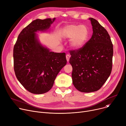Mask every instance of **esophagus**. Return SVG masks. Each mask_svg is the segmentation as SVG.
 <instances>
[{"label":"esophagus","mask_w":126,"mask_h":126,"mask_svg":"<svg viewBox=\"0 0 126 126\" xmlns=\"http://www.w3.org/2000/svg\"><path fill=\"white\" fill-rule=\"evenodd\" d=\"M70 57V56L69 55H66V60H67V62L69 61Z\"/></svg>","instance_id":"esophagus-1"}]
</instances>
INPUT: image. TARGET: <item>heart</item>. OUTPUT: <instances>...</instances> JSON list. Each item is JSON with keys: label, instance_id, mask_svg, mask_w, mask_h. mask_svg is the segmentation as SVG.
Wrapping results in <instances>:
<instances>
[{"label": "heart", "instance_id": "obj_1", "mask_svg": "<svg viewBox=\"0 0 126 126\" xmlns=\"http://www.w3.org/2000/svg\"><path fill=\"white\" fill-rule=\"evenodd\" d=\"M62 35L65 39H70L71 48L78 49L82 48L87 42L90 36V32L85 25L69 24L63 28Z\"/></svg>", "mask_w": 126, "mask_h": 126}]
</instances>
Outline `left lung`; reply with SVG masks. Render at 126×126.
Masks as SVG:
<instances>
[{
    "label": "left lung",
    "mask_w": 126,
    "mask_h": 126,
    "mask_svg": "<svg viewBox=\"0 0 126 126\" xmlns=\"http://www.w3.org/2000/svg\"><path fill=\"white\" fill-rule=\"evenodd\" d=\"M93 34L80 49L70 50L72 83L83 92L100 89L111 72L113 44L108 32L94 18H90Z\"/></svg>",
    "instance_id": "1"
}]
</instances>
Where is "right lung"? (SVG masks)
I'll use <instances>...</instances> for the list:
<instances>
[{"label":"right lung","instance_id":"add662e5","mask_svg":"<svg viewBox=\"0 0 126 126\" xmlns=\"http://www.w3.org/2000/svg\"><path fill=\"white\" fill-rule=\"evenodd\" d=\"M55 20H35L22 30L14 45L15 75L32 94H40L50 90L57 75L67 63L65 53L50 51L39 42L35 33L48 30Z\"/></svg>","mask_w":126,"mask_h":126}]
</instances>
